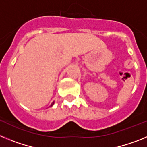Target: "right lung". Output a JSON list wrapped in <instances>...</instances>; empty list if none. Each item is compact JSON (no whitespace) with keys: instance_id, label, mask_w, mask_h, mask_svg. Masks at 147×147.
Wrapping results in <instances>:
<instances>
[{"instance_id":"1","label":"right lung","mask_w":147,"mask_h":147,"mask_svg":"<svg viewBox=\"0 0 147 147\" xmlns=\"http://www.w3.org/2000/svg\"><path fill=\"white\" fill-rule=\"evenodd\" d=\"M54 102H53V103H52V104H51V106H52V105H54Z\"/></svg>"}]
</instances>
